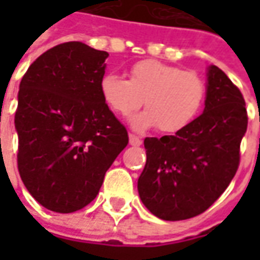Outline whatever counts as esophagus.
Returning <instances> with one entry per match:
<instances>
[{
    "label": "esophagus",
    "instance_id": "34e87169",
    "mask_svg": "<svg viewBox=\"0 0 260 260\" xmlns=\"http://www.w3.org/2000/svg\"><path fill=\"white\" fill-rule=\"evenodd\" d=\"M128 142H130V145H132V146H140V145H142V139H140V137H137L136 135L128 136Z\"/></svg>",
    "mask_w": 260,
    "mask_h": 260
}]
</instances>
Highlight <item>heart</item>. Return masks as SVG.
I'll return each mask as SVG.
<instances>
[{
	"label": "heart",
	"mask_w": 260,
	"mask_h": 260,
	"mask_svg": "<svg viewBox=\"0 0 260 260\" xmlns=\"http://www.w3.org/2000/svg\"><path fill=\"white\" fill-rule=\"evenodd\" d=\"M104 103L115 114L130 115L145 101L146 111L132 118L143 130L157 125L164 133H176L191 124L203 108L205 85L195 72L146 59L130 68L128 79L107 74L100 82Z\"/></svg>",
	"instance_id": "obj_1"
}]
</instances>
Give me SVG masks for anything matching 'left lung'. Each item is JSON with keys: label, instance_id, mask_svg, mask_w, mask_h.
Masks as SVG:
<instances>
[{"label": "left lung", "instance_id": "1", "mask_svg": "<svg viewBox=\"0 0 260 260\" xmlns=\"http://www.w3.org/2000/svg\"><path fill=\"white\" fill-rule=\"evenodd\" d=\"M246 128L242 92L220 68L208 66L203 114L174 136L145 139L137 189L146 208L168 221L204 213L236 175Z\"/></svg>", "mask_w": 260, "mask_h": 260}]
</instances>
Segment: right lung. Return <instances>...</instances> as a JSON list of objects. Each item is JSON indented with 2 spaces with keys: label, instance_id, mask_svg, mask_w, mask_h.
Returning a JSON list of instances; mask_svg holds the SVG:
<instances>
[{
  "label": "right lung",
  "instance_id": "1",
  "mask_svg": "<svg viewBox=\"0 0 260 260\" xmlns=\"http://www.w3.org/2000/svg\"><path fill=\"white\" fill-rule=\"evenodd\" d=\"M107 57L81 42L62 43L39 56L20 82L18 172L50 211L66 214L89 204L128 143L100 91Z\"/></svg>",
  "mask_w": 260,
  "mask_h": 260
}]
</instances>
